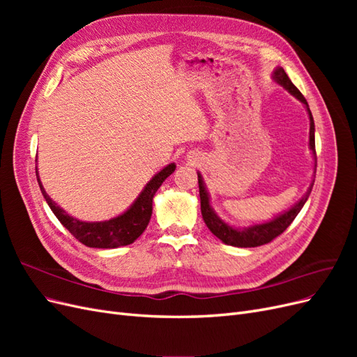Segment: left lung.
Masks as SVG:
<instances>
[{"mask_svg":"<svg viewBox=\"0 0 357 357\" xmlns=\"http://www.w3.org/2000/svg\"><path fill=\"white\" fill-rule=\"evenodd\" d=\"M273 79L278 84H282L284 89H287L302 104H305L308 116H310V149H311L312 155H314V158H316L314 121H312V114L310 112L307 100L304 98V95L299 92L296 86L290 82L286 71L282 67H278V68L274 70ZM198 185H199V198H201V213H202V219H204L205 225H207V228L215 236H218L219 240H222L225 244H228V245H234V247H259V245L271 243L274 238H277L278 235H282L287 229V226L295 220L298 213L301 211L302 207H304V204L307 202V199L310 197L312 185H314V180H312V183L310 185L305 195L302 197V199L298 201L290 210L284 211L283 214L277 215V218L273 219V220L248 226V228H243V229L241 228L240 229L232 228V226H229L228 223H225L219 218V215L214 213V210L211 208V205H210L208 192L204 186V181H202V177H201L199 172H198Z\"/></svg>","mask_w":357,"mask_h":357,"instance_id":"obj_1","label":"left lung"}]
</instances>
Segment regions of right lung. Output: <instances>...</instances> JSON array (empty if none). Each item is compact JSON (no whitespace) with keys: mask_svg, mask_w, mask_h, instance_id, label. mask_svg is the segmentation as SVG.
I'll use <instances>...</instances> for the list:
<instances>
[{"mask_svg":"<svg viewBox=\"0 0 357 357\" xmlns=\"http://www.w3.org/2000/svg\"><path fill=\"white\" fill-rule=\"evenodd\" d=\"M176 169V164H169L164 169H160L158 174L150 180L143 192L139 193L135 202L129 207L123 214L117 215L114 219L105 222H82L79 219L71 218L70 214L63 211L56 202L53 201L43 188L37 167L36 174L40 190L49 204L50 210L56 215L58 220L66 226V229L75 240H79L82 244L95 248H116L121 245L132 244L139 235L147 228L150 215H152V204L156 190L160 188L162 183L165 181L168 176H171Z\"/></svg>","mask_w":357,"mask_h":357,"instance_id":"obj_1","label":"right lung"}]
</instances>
